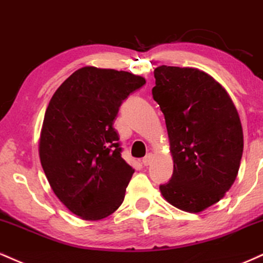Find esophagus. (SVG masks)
Returning <instances> with one entry per match:
<instances>
[{"label": "esophagus", "mask_w": 263, "mask_h": 263, "mask_svg": "<svg viewBox=\"0 0 263 263\" xmlns=\"http://www.w3.org/2000/svg\"><path fill=\"white\" fill-rule=\"evenodd\" d=\"M153 160H154L153 154H147V155L144 157L143 161H141V162H143L144 166H149V165H151V162H153Z\"/></svg>", "instance_id": "esophagus-1"}]
</instances>
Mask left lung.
<instances>
[{"label": "left lung", "instance_id": "obj_1", "mask_svg": "<svg viewBox=\"0 0 263 263\" xmlns=\"http://www.w3.org/2000/svg\"><path fill=\"white\" fill-rule=\"evenodd\" d=\"M153 97L165 116L174 174L160 191L170 204L199 213L219 202L239 172L243 134L228 92L192 67L154 71Z\"/></svg>", "mask_w": 263, "mask_h": 263}]
</instances>
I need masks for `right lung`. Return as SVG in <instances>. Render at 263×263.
<instances>
[{
  "label": "right lung",
  "mask_w": 263,
  "mask_h": 263,
  "mask_svg": "<svg viewBox=\"0 0 263 263\" xmlns=\"http://www.w3.org/2000/svg\"><path fill=\"white\" fill-rule=\"evenodd\" d=\"M144 85L126 71L85 66L49 102L40 162L58 198L85 220L108 217L124 200L134 168L123 160L113 124L123 101Z\"/></svg>",
  "instance_id": "obj_1"
}]
</instances>
